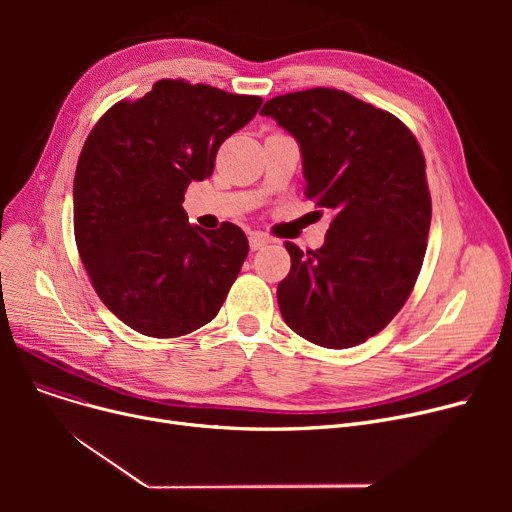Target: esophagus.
Listing matches in <instances>:
<instances>
[{
  "label": "esophagus",
  "instance_id": "esophagus-1",
  "mask_svg": "<svg viewBox=\"0 0 512 512\" xmlns=\"http://www.w3.org/2000/svg\"><path fill=\"white\" fill-rule=\"evenodd\" d=\"M270 242H272V238L265 236L263 232H251V234H249V245H251L253 251L263 249L265 245H270Z\"/></svg>",
  "mask_w": 512,
  "mask_h": 512
}]
</instances>
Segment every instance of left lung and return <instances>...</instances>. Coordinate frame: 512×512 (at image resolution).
<instances>
[{"mask_svg": "<svg viewBox=\"0 0 512 512\" xmlns=\"http://www.w3.org/2000/svg\"><path fill=\"white\" fill-rule=\"evenodd\" d=\"M299 143L305 195L332 211L326 242H286L278 305L290 330L326 348L382 332L407 303L427 249L432 197L413 132L336 89L280 95L261 110Z\"/></svg>", "mask_w": 512, "mask_h": 512, "instance_id": "8db88e82", "label": "left lung"}]
</instances>
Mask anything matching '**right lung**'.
<instances>
[{
  "instance_id": "right-lung-1",
  "label": "right lung",
  "mask_w": 512,
  "mask_h": 512,
  "mask_svg": "<svg viewBox=\"0 0 512 512\" xmlns=\"http://www.w3.org/2000/svg\"><path fill=\"white\" fill-rule=\"evenodd\" d=\"M259 105L261 97L164 78L91 130L74 174L76 247L99 299L128 328L176 338L218 315L249 240L230 222L188 224L182 201Z\"/></svg>"
}]
</instances>
